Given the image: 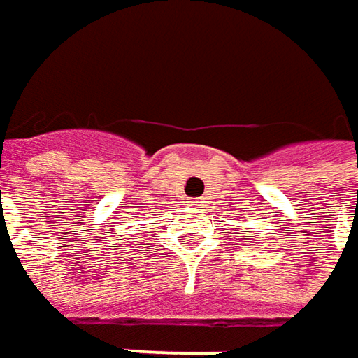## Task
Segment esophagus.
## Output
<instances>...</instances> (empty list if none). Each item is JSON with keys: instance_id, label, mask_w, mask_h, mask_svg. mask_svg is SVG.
Listing matches in <instances>:
<instances>
[{"instance_id": "1", "label": "esophagus", "mask_w": 358, "mask_h": 358, "mask_svg": "<svg viewBox=\"0 0 358 358\" xmlns=\"http://www.w3.org/2000/svg\"><path fill=\"white\" fill-rule=\"evenodd\" d=\"M195 203H199V201H195Z\"/></svg>"}]
</instances>
